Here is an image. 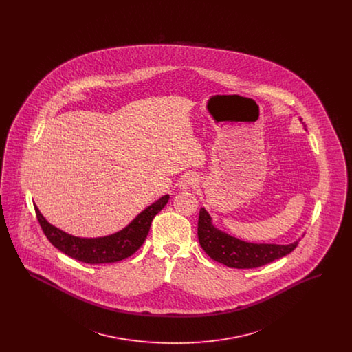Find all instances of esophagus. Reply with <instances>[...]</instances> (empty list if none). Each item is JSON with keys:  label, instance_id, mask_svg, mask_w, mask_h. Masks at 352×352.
I'll use <instances>...</instances> for the list:
<instances>
[{"label": "esophagus", "instance_id": "1", "mask_svg": "<svg viewBox=\"0 0 352 352\" xmlns=\"http://www.w3.org/2000/svg\"><path fill=\"white\" fill-rule=\"evenodd\" d=\"M198 184V179L195 178V175H186L182 182H181V188L182 190H190V188H194L195 186Z\"/></svg>", "mask_w": 352, "mask_h": 352}]
</instances>
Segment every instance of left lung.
I'll return each mask as SVG.
<instances>
[{
    "label": "left lung",
    "instance_id": "left-lung-1",
    "mask_svg": "<svg viewBox=\"0 0 352 352\" xmlns=\"http://www.w3.org/2000/svg\"><path fill=\"white\" fill-rule=\"evenodd\" d=\"M198 239L203 251L212 260L230 268L252 269L263 267L294 251L298 241L287 245L254 244L224 234L212 226L208 212L201 208L198 220Z\"/></svg>",
    "mask_w": 352,
    "mask_h": 352
}]
</instances>
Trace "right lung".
I'll list each match as a JSON object with an SVG mask.
<instances>
[{
	"instance_id": "1",
	"label": "right lung",
	"mask_w": 352,
	"mask_h": 352,
	"mask_svg": "<svg viewBox=\"0 0 352 352\" xmlns=\"http://www.w3.org/2000/svg\"><path fill=\"white\" fill-rule=\"evenodd\" d=\"M168 198V195H164L154 201L120 232L96 239H84L66 234L51 226L42 217L36 206H34V208L43 234L55 248L85 264H107L132 256L144 244L149 234L153 218L166 206Z\"/></svg>"
}]
</instances>
